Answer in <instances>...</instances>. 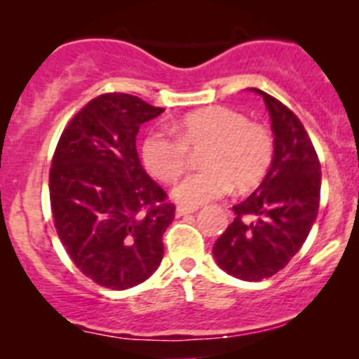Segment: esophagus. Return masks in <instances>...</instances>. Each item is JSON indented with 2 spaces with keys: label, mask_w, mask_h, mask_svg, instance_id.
<instances>
[{
  "label": "esophagus",
  "mask_w": 359,
  "mask_h": 359,
  "mask_svg": "<svg viewBox=\"0 0 359 359\" xmlns=\"http://www.w3.org/2000/svg\"><path fill=\"white\" fill-rule=\"evenodd\" d=\"M197 208H189V205H177L175 209V214L177 216H185V214H191V212H196Z\"/></svg>",
  "instance_id": "obj_1"
}]
</instances>
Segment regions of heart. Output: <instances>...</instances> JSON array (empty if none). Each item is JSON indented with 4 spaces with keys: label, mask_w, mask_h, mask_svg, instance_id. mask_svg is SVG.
Masks as SVG:
<instances>
[{
    "label": "heart",
    "mask_w": 359,
    "mask_h": 359,
    "mask_svg": "<svg viewBox=\"0 0 359 359\" xmlns=\"http://www.w3.org/2000/svg\"><path fill=\"white\" fill-rule=\"evenodd\" d=\"M170 130L174 137L165 131H150L142 143V158L151 175L174 182L187 163V150L203 148V170L189 174L172 191L177 203L189 208L219 199L231 187L238 192L257 187L273 160L270 131L224 106L191 111Z\"/></svg>",
    "instance_id": "heart-1"
}]
</instances>
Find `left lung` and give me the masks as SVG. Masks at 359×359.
I'll use <instances>...</instances> for the list:
<instances>
[{
	"instance_id": "obj_1",
	"label": "left lung",
	"mask_w": 359,
	"mask_h": 359,
	"mask_svg": "<svg viewBox=\"0 0 359 359\" xmlns=\"http://www.w3.org/2000/svg\"><path fill=\"white\" fill-rule=\"evenodd\" d=\"M273 131V160L257 191L240 204L212 248L217 266L246 282L271 277L299 253L314 226L320 163L306 128L287 106L262 89Z\"/></svg>"
}]
</instances>
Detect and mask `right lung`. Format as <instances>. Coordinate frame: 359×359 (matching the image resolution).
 Here are the masks:
<instances>
[{"mask_svg": "<svg viewBox=\"0 0 359 359\" xmlns=\"http://www.w3.org/2000/svg\"><path fill=\"white\" fill-rule=\"evenodd\" d=\"M163 111L131 94H102L57 143L48 177L57 234L77 269L101 287L138 285L163 258L175 205L165 203L137 151L140 126Z\"/></svg>", "mask_w": 359, "mask_h": 359, "instance_id": "1", "label": "right lung"}]
</instances>
